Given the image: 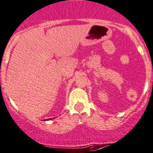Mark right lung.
<instances>
[{
  "instance_id": "add662e5",
  "label": "right lung",
  "mask_w": 153,
  "mask_h": 153,
  "mask_svg": "<svg viewBox=\"0 0 153 153\" xmlns=\"http://www.w3.org/2000/svg\"><path fill=\"white\" fill-rule=\"evenodd\" d=\"M49 120H50V119H49Z\"/></svg>"
}]
</instances>
